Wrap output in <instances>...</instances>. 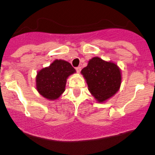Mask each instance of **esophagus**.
I'll list each match as a JSON object with an SVG mask.
<instances>
[{
	"instance_id": "obj_1",
	"label": "esophagus",
	"mask_w": 155,
	"mask_h": 155,
	"mask_svg": "<svg viewBox=\"0 0 155 155\" xmlns=\"http://www.w3.org/2000/svg\"><path fill=\"white\" fill-rule=\"evenodd\" d=\"M76 72H77V73H80L81 68H80V67H78V68H76Z\"/></svg>"
}]
</instances>
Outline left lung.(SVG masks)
I'll use <instances>...</instances> for the list:
<instances>
[{"label":"left lung","instance_id":"1","mask_svg":"<svg viewBox=\"0 0 155 155\" xmlns=\"http://www.w3.org/2000/svg\"><path fill=\"white\" fill-rule=\"evenodd\" d=\"M81 73L86 80L89 91L100 103L115 94L121 86V70L113 62L94 57Z\"/></svg>","mask_w":155,"mask_h":155}]
</instances>
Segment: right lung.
Listing matches in <instances>:
<instances>
[{"label": "right lung", "mask_w": 155, "mask_h": 155, "mask_svg": "<svg viewBox=\"0 0 155 155\" xmlns=\"http://www.w3.org/2000/svg\"><path fill=\"white\" fill-rule=\"evenodd\" d=\"M74 73L76 70L69 62L57 59L49 67L43 68L37 73V90L46 99L57 100L65 91L68 76Z\"/></svg>", "instance_id": "right-lung-1"}]
</instances>
